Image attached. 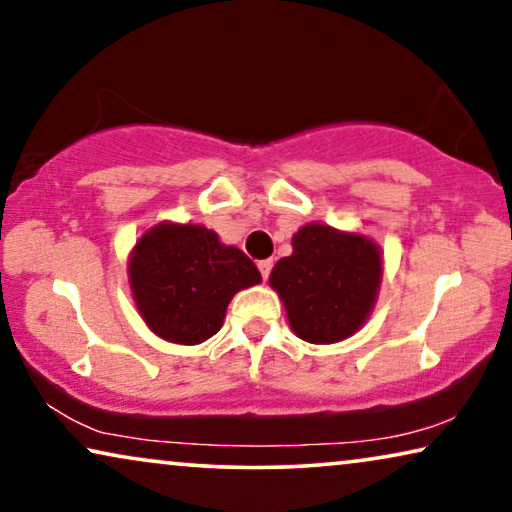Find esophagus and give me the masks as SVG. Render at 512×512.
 Returning a JSON list of instances; mask_svg holds the SVG:
<instances>
[{"mask_svg": "<svg viewBox=\"0 0 512 512\" xmlns=\"http://www.w3.org/2000/svg\"><path fill=\"white\" fill-rule=\"evenodd\" d=\"M272 258H265V261H258V270H261V275H263V279H268L270 277V272H272Z\"/></svg>", "mask_w": 512, "mask_h": 512, "instance_id": "obj_1", "label": "esophagus"}]
</instances>
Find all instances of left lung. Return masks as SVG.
Wrapping results in <instances>:
<instances>
[{"label":"left lung","mask_w":512,"mask_h":512,"mask_svg":"<svg viewBox=\"0 0 512 512\" xmlns=\"http://www.w3.org/2000/svg\"><path fill=\"white\" fill-rule=\"evenodd\" d=\"M380 277L382 258L373 242L310 223L293 235V254L272 268L270 286L298 338L331 345L359 331Z\"/></svg>","instance_id":"8db88e82"}]
</instances>
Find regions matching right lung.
Returning a JSON list of instances; mask_svg holds the SVG:
<instances>
[{
  "mask_svg": "<svg viewBox=\"0 0 512 512\" xmlns=\"http://www.w3.org/2000/svg\"><path fill=\"white\" fill-rule=\"evenodd\" d=\"M261 282L254 261L223 247L205 226L160 223L130 258L132 296L146 326L177 345H200L219 331L230 298Z\"/></svg>",
  "mask_w": 512,
  "mask_h": 512,
  "instance_id": "1",
  "label": "right lung"
}]
</instances>
